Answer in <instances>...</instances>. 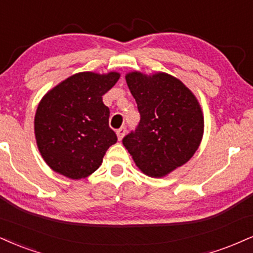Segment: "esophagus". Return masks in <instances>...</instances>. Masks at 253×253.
I'll return each mask as SVG.
<instances>
[{
	"mask_svg": "<svg viewBox=\"0 0 253 253\" xmlns=\"http://www.w3.org/2000/svg\"><path fill=\"white\" fill-rule=\"evenodd\" d=\"M125 133H126V127H125V126H121L120 128H119V129L117 130L118 139H119V140L123 139V138H124V135H125Z\"/></svg>",
	"mask_w": 253,
	"mask_h": 253,
	"instance_id": "esophagus-1",
	"label": "esophagus"
}]
</instances>
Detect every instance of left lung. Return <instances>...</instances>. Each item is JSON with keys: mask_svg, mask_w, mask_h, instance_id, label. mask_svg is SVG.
Returning a JSON list of instances; mask_svg holds the SVG:
<instances>
[{"mask_svg": "<svg viewBox=\"0 0 253 253\" xmlns=\"http://www.w3.org/2000/svg\"><path fill=\"white\" fill-rule=\"evenodd\" d=\"M140 121L123 139L136 166L160 178L184 165L199 147L204 118L199 102L178 79L165 73L126 75Z\"/></svg>", "mask_w": 253, "mask_h": 253, "instance_id": "1", "label": "left lung"}]
</instances>
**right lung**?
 Here are the masks:
<instances>
[{
    "mask_svg": "<svg viewBox=\"0 0 253 253\" xmlns=\"http://www.w3.org/2000/svg\"><path fill=\"white\" fill-rule=\"evenodd\" d=\"M119 73L72 75L49 90L35 114V136L42 158L53 171L71 179L86 178L101 165L117 134L109 127L102 95Z\"/></svg>",
    "mask_w": 253,
    "mask_h": 253,
    "instance_id": "obj_1",
    "label": "right lung"
}]
</instances>
